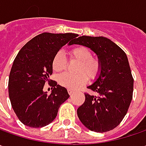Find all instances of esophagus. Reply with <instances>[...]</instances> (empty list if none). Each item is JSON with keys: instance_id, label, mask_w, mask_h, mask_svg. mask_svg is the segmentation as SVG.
<instances>
[{"instance_id": "34e87169", "label": "esophagus", "mask_w": 146, "mask_h": 146, "mask_svg": "<svg viewBox=\"0 0 146 146\" xmlns=\"http://www.w3.org/2000/svg\"><path fill=\"white\" fill-rule=\"evenodd\" d=\"M73 92H74V91H73V90H71V89H68V93L69 94V95H71V94H73Z\"/></svg>"}]
</instances>
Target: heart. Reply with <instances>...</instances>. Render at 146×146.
I'll list each match as a JSON object with an SVG mask.
<instances>
[{
  "mask_svg": "<svg viewBox=\"0 0 146 146\" xmlns=\"http://www.w3.org/2000/svg\"><path fill=\"white\" fill-rule=\"evenodd\" d=\"M70 57L80 62L78 65V75L65 73L58 78V82L64 87L71 90H77L88 82L89 78L94 79L100 72V62L98 59L92 57V54L88 48L77 47L69 52ZM67 66V59L61 51L55 54L52 60V67L55 72L60 73Z\"/></svg>",
  "mask_w": 146,
  "mask_h": 146,
  "instance_id": "1",
  "label": "heart"
}]
</instances>
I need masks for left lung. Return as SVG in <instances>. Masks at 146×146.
<instances>
[{"mask_svg": "<svg viewBox=\"0 0 146 146\" xmlns=\"http://www.w3.org/2000/svg\"><path fill=\"white\" fill-rule=\"evenodd\" d=\"M73 44L93 51L100 62V72L87 86L96 95L86 94L85 103L78 109L84 126L96 133H105L118 126L133 98V78L125 52L111 39L99 36H80Z\"/></svg>", "mask_w": 146, "mask_h": 146, "instance_id": "1", "label": "left lung"}]
</instances>
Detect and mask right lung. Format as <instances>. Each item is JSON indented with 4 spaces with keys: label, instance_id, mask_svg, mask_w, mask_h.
Returning a JSON list of instances; mask_svg holds the SVG:
<instances>
[{
    "label": "right lung",
    "instance_id": "obj_1",
    "mask_svg": "<svg viewBox=\"0 0 146 146\" xmlns=\"http://www.w3.org/2000/svg\"><path fill=\"white\" fill-rule=\"evenodd\" d=\"M78 34L42 33L23 46L14 59L9 77V96L19 120L31 128H42L52 123L60 106L69 94L67 90L53 83L50 94L43 90L52 74L55 54Z\"/></svg>",
    "mask_w": 146,
    "mask_h": 146
}]
</instances>
